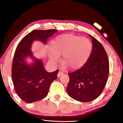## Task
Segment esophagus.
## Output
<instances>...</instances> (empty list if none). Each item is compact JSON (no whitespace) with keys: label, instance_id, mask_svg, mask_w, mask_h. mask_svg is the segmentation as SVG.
<instances>
[{"label":"esophagus","instance_id":"obj_1","mask_svg":"<svg viewBox=\"0 0 123 123\" xmlns=\"http://www.w3.org/2000/svg\"><path fill=\"white\" fill-rule=\"evenodd\" d=\"M63 74H64V73H63V72H62V71H59L58 74H57V77H60L62 75H63Z\"/></svg>","mask_w":123,"mask_h":123}]
</instances>
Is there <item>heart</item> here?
Here are the masks:
<instances>
[{
  "mask_svg": "<svg viewBox=\"0 0 123 123\" xmlns=\"http://www.w3.org/2000/svg\"><path fill=\"white\" fill-rule=\"evenodd\" d=\"M49 53L50 61L55 64L62 55V62L71 69H78L86 63L92 52V45L88 38L66 34L59 36L51 45Z\"/></svg>",
  "mask_w": 123,
  "mask_h": 123,
  "instance_id": "b5f03b06",
  "label": "heart"
}]
</instances>
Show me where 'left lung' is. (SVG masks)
Listing matches in <instances>:
<instances>
[{
  "label": "left lung",
  "mask_w": 123,
  "mask_h": 123,
  "mask_svg": "<svg viewBox=\"0 0 123 123\" xmlns=\"http://www.w3.org/2000/svg\"><path fill=\"white\" fill-rule=\"evenodd\" d=\"M92 39V50L86 63L80 69L68 74L70 80L66 88L71 98L82 102L99 97L106 85L109 74V61L103 45Z\"/></svg>",
  "instance_id": "1"
}]
</instances>
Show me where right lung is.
<instances>
[{"label": "right lung", "instance_id": "add662e5", "mask_svg": "<svg viewBox=\"0 0 123 123\" xmlns=\"http://www.w3.org/2000/svg\"><path fill=\"white\" fill-rule=\"evenodd\" d=\"M55 29L34 30L18 43L14 54L12 66V80L18 95L26 103L41 100L47 96L53 80L57 78L58 70L48 73L43 61L35 57L31 48L35 41L46 43L49 37L57 32ZM31 57L33 62L28 64L26 58Z\"/></svg>", "mask_w": 123, "mask_h": 123}]
</instances>
